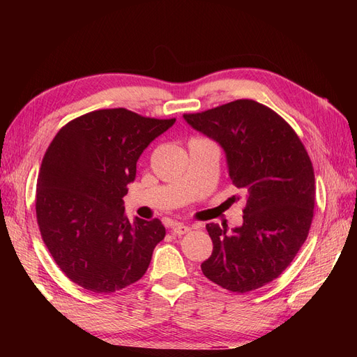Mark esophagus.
<instances>
[{"label":"esophagus","mask_w":357,"mask_h":357,"mask_svg":"<svg viewBox=\"0 0 357 357\" xmlns=\"http://www.w3.org/2000/svg\"><path fill=\"white\" fill-rule=\"evenodd\" d=\"M190 231V226L183 225V223H172L171 225V234L174 235H183Z\"/></svg>","instance_id":"obj_1"}]
</instances>
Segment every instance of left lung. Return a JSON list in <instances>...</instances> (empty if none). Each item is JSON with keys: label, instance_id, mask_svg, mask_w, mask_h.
<instances>
[{"label": "left lung", "instance_id": "left-lung-1", "mask_svg": "<svg viewBox=\"0 0 357 357\" xmlns=\"http://www.w3.org/2000/svg\"><path fill=\"white\" fill-rule=\"evenodd\" d=\"M225 152L229 178L245 193L243 225L207 223L213 253L201 265L213 283L247 294L273 282L307 240L314 208V169L284 119L253 100L183 114Z\"/></svg>", "mask_w": 357, "mask_h": 357}]
</instances>
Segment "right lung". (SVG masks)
Instances as JSON below:
<instances>
[{"mask_svg":"<svg viewBox=\"0 0 357 357\" xmlns=\"http://www.w3.org/2000/svg\"><path fill=\"white\" fill-rule=\"evenodd\" d=\"M174 123L105 109L74 119L53 138L38 172L37 222L73 283L112 294L147 271L165 228L159 219L129 222L122 198L139 156Z\"/></svg>","mask_w":357,"mask_h":357,"instance_id":"add662e5","label":"right lung"}]
</instances>
